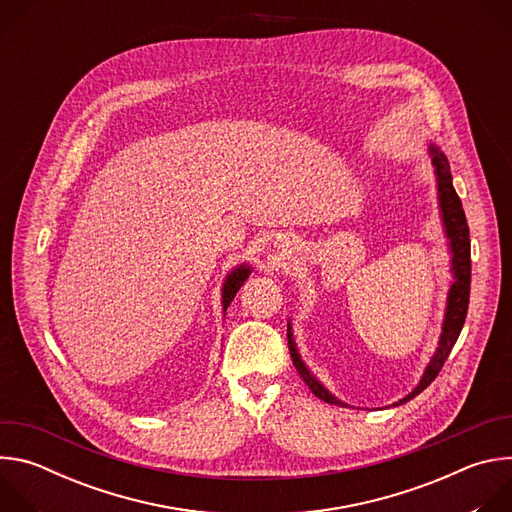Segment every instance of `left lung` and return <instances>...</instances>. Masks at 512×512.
Returning a JSON list of instances; mask_svg holds the SVG:
<instances>
[{
  "mask_svg": "<svg viewBox=\"0 0 512 512\" xmlns=\"http://www.w3.org/2000/svg\"><path fill=\"white\" fill-rule=\"evenodd\" d=\"M429 158L433 164V172H435V184H437V204H440V216L444 223V233L448 237V247H450V271L454 275V281L450 285L448 291V300H446V314H444V324H442V334H440V342H437V348L429 360V364L425 367L417 387L405 395L403 399H399L397 403H393V407L403 405L407 401H411L413 397H417L425 387L431 385V381L437 377V373L442 371L446 358L450 356L462 326L466 322V314H468V302H470V231H468V223H466V214L460 202V196L454 190L452 184V172H450V162L444 156V152L440 148H435L433 143H429ZM287 344H289V354L291 360H294V367L298 369L300 377L304 379V383L310 387V391L330 403V405H338V407H350L348 403L340 401L338 397H334L316 377L314 373L308 369V364L304 362V358L300 356L298 344L294 340V332H291V324L287 322Z\"/></svg>",
  "mask_w": 512,
  "mask_h": 512,
  "instance_id": "obj_1",
  "label": "left lung"
}]
</instances>
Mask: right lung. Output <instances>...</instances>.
<instances>
[{"label": "right lung", "mask_w": 512, "mask_h": 512, "mask_svg": "<svg viewBox=\"0 0 512 512\" xmlns=\"http://www.w3.org/2000/svg\"><path fill=\"white\" fill-rule=\"evenodd\" d=\"M251 265H247V263H243V265H237L229 275H227V279H225V283H223V310L227 312V308L231 306V302L235 300V296H237V291L241 289V285L245 283V279L251 275Z\"/></svg>", "instance_id": "add662e5"}]
</instances>
